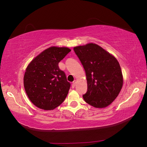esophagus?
<instances>
[{
    "label": "esophagus",
    "instance_id": "obj_1",
    "mask_svg": "<svg viewBox=\"0 0 147 147\" xmlns=\"http://www.w3.org/2000/svg\"><path fill=\"white\" fill-rule=\"evenodd\" d=\"M76 80H74V81L73 82V84H72V86H73V88H74V86H75V84H76Z\"/></svg>",
    "mask_w": 147,
    "mask_h": 147
}]
</instances>
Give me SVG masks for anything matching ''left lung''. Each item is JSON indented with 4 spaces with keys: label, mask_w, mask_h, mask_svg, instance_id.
Instances as JSON below:
<instances>
[{
    "label": "left lung",
    "mask_w": 147,
    "mask_h": 147,
    "mask_svg": "<svg viewBox=\"0 0 147 147\" xmlns=\"http://www.w3.org/2000/svg\"><path fill=\"white\" fill-rule=\"evenodd\" d=\"M74 51L86 71L88 91L83 95L84 100L94 108H106L123 87V74L117 59L94 43L75 47Z\"/></svg>",
    "instance_id": "8db88e82"
}]
</instances>
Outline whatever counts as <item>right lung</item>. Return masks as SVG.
Masks as SVG:
<instances>
[{"label":"right lung","mask_w":147,"mask_h":147,"mask_svg":"<svg viewBox=\"0 0 147 147\" xmlns=\"http://www.w3.org/2000/svg\"><path fill=\"white\" fill-rule=\"evenodd\" d=\"M71 50L51 47L37 56L27 67L24 87L27 96L35 106L52 110L65 99L71 84L59 69L58 63Z\"/></svg>","instance_id":"1"}]
</instances>
